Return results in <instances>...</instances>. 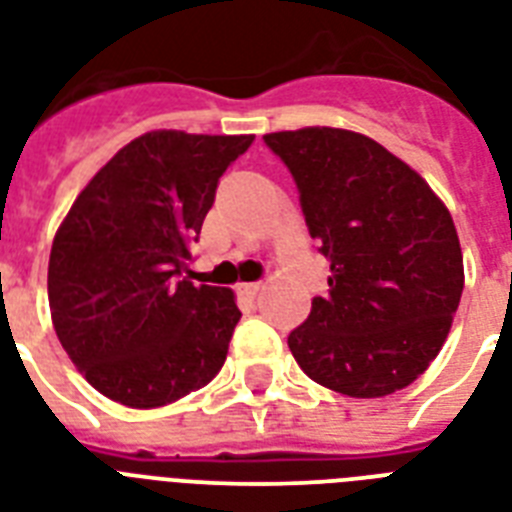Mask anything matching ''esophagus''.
<instances>
[{
  "label": "esophagus",
  "mask_w": 512,
  "mask_h": 512,
  "mask_svg": "<svg viewBox=\"0 0 512 512\" xmlns=\"http://www.w3.org/2000/svg\"><path fill=\"white\" fill-rule=\"evenodd\" d=\"M239 295H244V297H257V292H260V289H263V284H260V281H249V284H239Z\"/></svg>",
  "instance_id": "obj_1"
}]
</instances>
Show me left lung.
Instances as JSON below:
<instances>
[{
  "label": "left lung",
  "mask_w": 512,
  "mask_h": 512,
  "mask_svg": "<svg viewBox=\"0 0 512 512\" xmlns=\"http://www.w3.org/2000/svg\"><path fill=\"white\" fill-rule=\"evenodd\" d=\"M305 225L329 260V292L289 332L313 382L353 398L412 385L444 345L465 271L449 209L417 172L366 135L271 132Z\"/></svg>",
  "instance_id": "1"
}]
</instances>
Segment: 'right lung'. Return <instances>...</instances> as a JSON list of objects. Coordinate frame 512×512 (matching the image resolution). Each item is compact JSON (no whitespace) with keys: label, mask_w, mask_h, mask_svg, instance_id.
I'll list each match as a JSON object with an SVG mask.
<instances>
[{"label":"right lung","mask_w":512,"mask_h":512,"mask_svg":"<svg viewBox=\"0 0 512 512\" xmlns=\"http://www.w3.org/2000/svg\"><path fill=\"white\" fill-rule=\"evenodd\" d=\"M255 135L156 130L76 196L47 268L52 327L92 388L156 409L225 364L241 311L225 287L185 276L217 183Z\"/></svg>","instance_id":"right-lung-1"}]
</instances>
